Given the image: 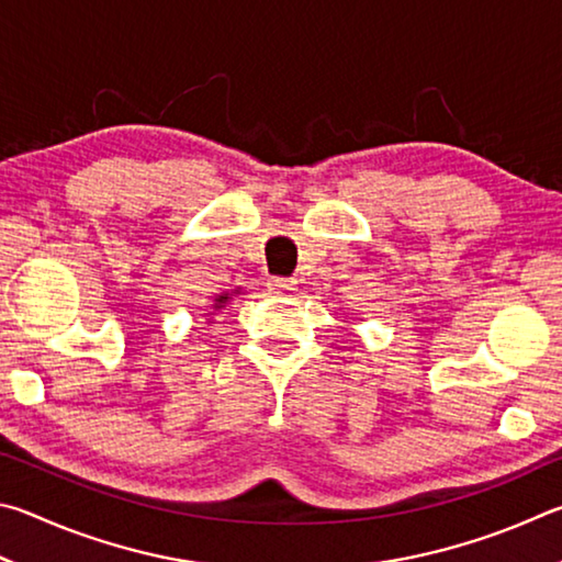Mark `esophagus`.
<instances>
[{
	"mask_svg": "<svg viewBox=\"0 0 562 562\" xmlns=\"http://www.w3.org/2000/svg\"><path fill=\"white\" fill-rule=\"evenodd\" d=\"M269 293H273V296H291L293 291H296V281L293 279H269Z\"/></svg>",
	"mask_w": 562,
	"mask_h": 562,
	"instance_id": "1",
	"label": "esophagus"
}]
</instances>
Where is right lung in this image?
Here are the masks:
<instances>
[{"mask_svg":"<svg viewBox=\"0 0 562 562\" xmlns=\"http://www.w3.org/2000/svg\"><path fill=\"white\" fill-rule=\"evenodd\" d=\"M232 296H236V291H232V293H220V296H216V299H214V303H212V308H214V311H222V308L226 306V303H229V301H232ZM210 316H212V313H210Z\"/></svg>","mask_w":562,"mask_h":562,"instance_id":"obj_1","label":"right lung"}]
</instances>
